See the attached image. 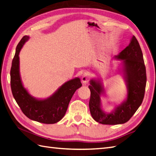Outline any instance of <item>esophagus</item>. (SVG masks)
<instances>
[{"instance_id":"34e87169","label":"esophagus","mask_w":156,"mask_h":156,"mask_svg":"<svg viewBox=\"0 0 156 156\" xmlns=\"http://www.w3.org/2000/svg\"><path fill=\"white\" fill-rule=\"evenodd\" d=\"M89 74L87 73H85L82 75L81 77V81L83 83H87V82L89 81Z\"/></svg>"}]
</instances>
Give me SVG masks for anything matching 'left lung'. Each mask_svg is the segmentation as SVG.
Returning <instances> with one entry per match:
<instances>
[{"instance_id": "8db88e82", "label": "left lung", "mask_w": 156, "mask_h": 156, "mask_svg": "<svg viewBox=\"0 0 156 156\" xmlns=\"http://www.w3.org/2000/svg\"><path fill=\"white\" fill-rule=\"evenodd\" d=\"M119 60V72L126 84V98L119 105H115L111 112H106L102 107L101 97L107 96L102 80L93 77L90 80V90L89 109L94 120L102 124H121L130 119L141 105L146 85V72L143 54L138 40L133 36L128 46L115 55Z\"/></svg>"}]
</instances>
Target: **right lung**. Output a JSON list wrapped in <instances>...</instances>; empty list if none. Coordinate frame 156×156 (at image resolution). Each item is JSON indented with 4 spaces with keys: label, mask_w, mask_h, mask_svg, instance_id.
<instances>
[{
    "label": "right lung",
    "mask_w": 156,
    "mask_h": 156,
    "mask_svg": "<svg viewBox=\"0 0 156 156\" xmlns=\"http://www.w3.org/2000/svg\"><path fill=\"white\" fill-rule=\"evenodd\" d=\"M29 39V36H24L16 47L10 69L11 90L15 101L28 119L44 124H54L65 116L73 94L82 86L81 79L75 77L66 81L48 98H37L31 95L22 81L19 58L21 49Z\"/></svg>",
    "instance_id": "obj_1"
}]
</instances>
